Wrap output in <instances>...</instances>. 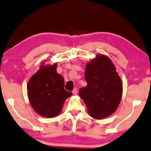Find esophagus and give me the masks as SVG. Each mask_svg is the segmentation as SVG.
<instances>
[{"label": "esophagus", "mask_w": 151, "mask_h": 151, "mask_svg": "<svg viewBox=\"0 0 151 151\" xmlns=\"http://www.w3.org/2000/svg\"><path fill=\"white\" fill-rule=\"evenodd\" d=\"M77 92H78V89L76 88H74V90H73V94L76 95V94H77Z\"/></svg>", "instance_id": "esophagus-1"}]
</instances>
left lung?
Listing matches in <instances>:
<instances>
[{
    "mask_svg": "<svg viewBox=\"0 0 151 151\" xmlns=\"http://www.w3.org/2000/svg\"><path fill=\"white\" fill-rule=\"evenodd\" d=\"M88 85L79 90L92 118L102 119L114 113L120 104L122 94V83L116 68L109 57L98 55L86 65Z\"/></svg>",
    "mask_w": 151,
    "mask_h": 151,
    "instance_id": "1",
    "label": "left lung"
}]
</instances>
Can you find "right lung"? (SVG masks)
<instances>
[{
    "label": "right lung",
    "instance_id": "obj_1",
    "mask_svg": "<svg viewBox=\"0 0 151 151\" xmlns=\"http://www.w3.org/2000/svg\"><path fill=\"white\" fill-rule=\"evenodd\" d=\"M63 76L57 73V63L42 67L27 84L29 100L40 116L55 117L60 113L65 99L72 95L64 89Z\"/></svg>",
    "mask_w": 151,
    "mask_h": 151
}]
</instances>
